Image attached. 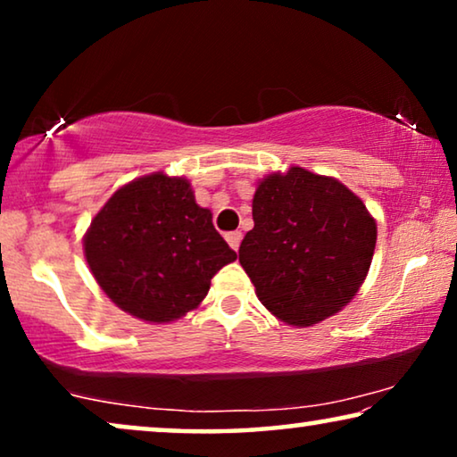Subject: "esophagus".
<instances>
[{"instance_id": "1", "label": "esophagus", "mask_w": 457, "mask_h": 457, "mask_svg": "<svg viewBox=\"0 0 457 457\" xmlns=\"http://www.w3.org/2000/svg\"><path fill=\"white\" fill-rule=\"evenodd\" d=\"M241 239H243V235L239 233V230H233V233H227V241H228V245L235 249H239V245H241Z\"/></svg>"}]
</instances>
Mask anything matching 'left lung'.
<instances>
[{
    "instance_id": "8db88e82",
    "label": "left lung",
    "mask_w": 457,
    "mask_h": 457,
    "mask_svg": "<svg viewBox=\"0 0 457 457\" xmlns=\"http://www.w3.org/2000/svg\"><path fill=\"white\" fill-rule=\"evenodd\" d=\"M252 214L239 262L278 320L312 327L352 302L377 245V220L355 193L291 166L260 180Z\"/></svg>"
}]
</instances>
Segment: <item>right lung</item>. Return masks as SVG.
Masks as SVG:
<instances>
[{
	"label": "right lung",
	"instance_id": "right-lung-1",
	"mask_svg": "<svg viewBox=\"0 0 457 457\" xmlns=\"http://www.w3.org/2000/svg\"><path fill=\"white\" fill-rule=\"evenodd\" d=\"M83 247L105 295L158 324L195 310L212 277L237 260L189 180L164 172L120 187L91 220Z\"/></svg>",
	"mask_w": 457,
	"mask_h": 457
}]
</instances>
